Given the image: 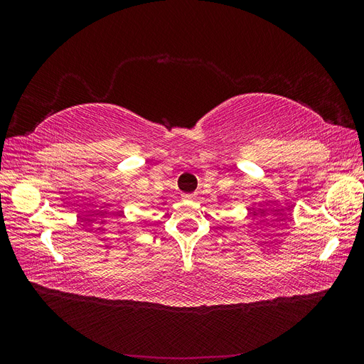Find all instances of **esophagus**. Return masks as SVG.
<instances>
[{
    "instance_id": "34e87169",
    "label": "esophagus",
    "mask_w": 364,
    "mask_h": 364,
    "mask_svg": "<svg viewBox=\"0 0 364 364\" xmlns=\"http://www.w3.org/2000/svg\"><path fill=\"white\" fill-rule=\"evenodd\" d=\"M183 199L185 200H193V199H196V194H183Z\"/></svg>"
}]
</instances>
